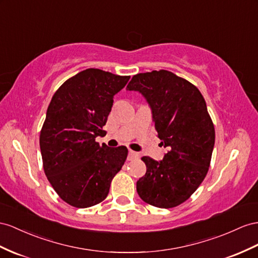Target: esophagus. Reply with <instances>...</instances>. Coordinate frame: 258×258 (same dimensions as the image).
I'll return each mask as SVG.
<instances>
[{
	"instance_id": "34e87169",
	"label": "esophagus",
	"mask_w": 258,
	"mask_h": 258,
	"mask_svg": "<svg viewBox=\"0 0 258 258\" xmlns=\"http://www.w3.org/2000/svg\"><path fill=\"white\" fill-rule=\"evenodd\" d=\"M138 157H140V154L136 153V151H133V150L128 151V160L136 159V158H138Z\"/></svg>"
}]
</instances>
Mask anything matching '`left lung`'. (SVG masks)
I'll return each mask as SVG.
<instances>
[{
	"label": "left lung",
	"instance_id": "obj_1",
	"mask_svg": "<svg viewBox=\"0 0 258 258\" xmlns=\"http://www.w3.org/2000/svg\"><path fill=\"white\" fill-rule=\"evenodd\" d=\"M127 90L140 91L168 153L161 161L143 157L147 171L136 183L142 200L159 208L179 206L206 176L215 145V127L196 86L166 70L134 75Z\"/></svg>",
	"mask_w": 258,
	"mask_h": 258
}]
</instances>
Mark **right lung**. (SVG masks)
<instances>
[{
    "mask_svg": "<svg viewBox=\"0 0 258 258\" xmlns=\"http://www.w3.org/2000/svg\"><path fill=\"white\" fill-rule=\"evenodd\" d=\"M130 76L87 69L64 82L51 99L40 132L43 170L69 205L87 208L101 203L127 157V148L96 142Z\"/></svg>",
    "mask_w": 258,
    "mask_h": 258,
    "instance_id": "obj_1",
    "label": "right lung"
}]
</instances>
